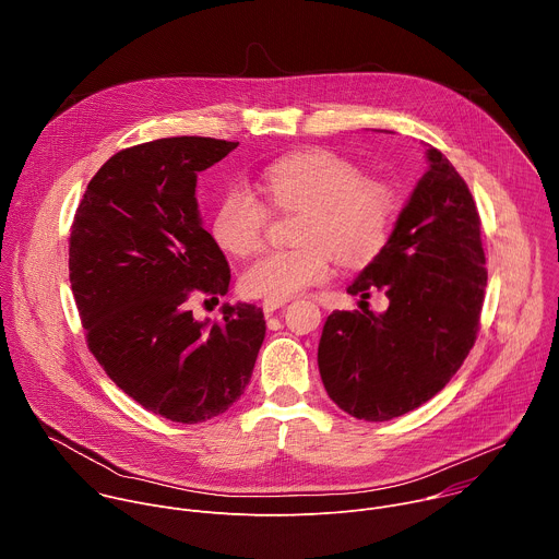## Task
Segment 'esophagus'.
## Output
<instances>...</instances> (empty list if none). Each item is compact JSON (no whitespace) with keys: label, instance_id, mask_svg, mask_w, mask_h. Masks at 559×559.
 <instances>
[{"label":"esophagus","instance_id":"1","mask_svg":"<svg viewBox=\"0 0 559 559\" xmlns=\"http://www.w3.org/2000/svg\"><path fill=\"white\" fill-rule=\"evenodd\" d=\"M287 305V300H276V298H265L263 300V311L270 316V313H274L276 309H281V307H285Z\"/></svg>","mask_w":559,"mask_h":559}]
</instances>
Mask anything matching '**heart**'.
<instances>
[{"label": "heart", "mask_w": 559, "mask_h": 559, "mask_svg": "<svg viewBox=\"0 0 559 559\" xmlns=\"http://www.w3.org/2000/svg\"><path fill=\"white\" fill-rule=\"evenodd\" d=\"M265 192L281 210H305L296 241L300 248L272 250L243 274L250 296L287 300L332 274L334 254L356 267L369 263L384 246L393 194L386 186L362 181L347 158L313 147L278 158L265 170ZM265 203L248 188H229L212 216V236L221 250L250 257L263 246Z\"/></svg>", "instance_id": "b5f03b06"}]
</instances>
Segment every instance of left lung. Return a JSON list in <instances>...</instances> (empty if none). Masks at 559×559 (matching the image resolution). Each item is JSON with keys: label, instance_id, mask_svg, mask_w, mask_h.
Here are the masks:
<instances>
[{"label": "left lung", "instance_id": "1", "mask_svg": "<svg viewBox=\"0 0 559 559\" xmlns=\"http://www.w3.org/2000/svg\"><path fill=\"white\" fill-rule=\"evenodd\" d=\"M393 231L347 287L365 302L386 294L382 313L332 311L318 369L349 416L384 423L444 389L468 356L487 287L480 216L464 179L436 147Z\"/></svg>", "mask_w": 559, "mask_h": 559}]
</instances>
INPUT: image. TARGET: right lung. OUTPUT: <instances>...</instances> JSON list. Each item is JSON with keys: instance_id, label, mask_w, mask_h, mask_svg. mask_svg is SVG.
Returning <instances> with one entry per match:
<instances>
[{"instance_id": "right-lung-1", "label": "right lung", "mask_w": 559, "mask_h": 559, "mask_svg": "<svg viewBox=\"0 0 559 559\" xmlns=\"http://www.w3.org/2000/svg\"><path fill=\"white\" fill-rule=\"evenodd\" d=\"M238 143L170 136L99 168L70 231V287L93 356L147 412L197 425L246 391L265 338L263 309L223 302L197 321L192 294L225 296L229 265L203 227L199 173Z\"/></svg>"}]
</instances>
